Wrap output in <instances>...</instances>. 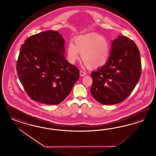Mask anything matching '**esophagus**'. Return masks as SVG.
Returning a JSON list of instances; mask_svg holds the SVG:
<instances>
[{"instance_id":"34e87169","label":"esophagus","mask_w":156,"mask_h":156,"mask_svg":"<svg viewBox=\"0 0 156 156\" xmlns=\"http://www.w3.org/2000/svg\"><path fill=\"white\" fill-rule=\"evenodd\" d=\"M86 74V73L84 71L82 70H80V76H85Z\"/></svg>"}]
</instances>
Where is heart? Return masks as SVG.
Returning <instances> with one entry per match:
<instances>
[{"label":"heart","mask_w":156,"mask_h":156,"mask_svg":"<svg viewBox=\"0 0 156 156\" xmlns=\"http://www.w3.org/2000/svg\"><path fill=\"white\" fill-rule=\"evenodd\" d=\"M67 47L69 61L74 63L81 54L82 59L87 66L98 68L104 65L108 59L110 47L108 41L95 33L79 36Z\"/></svg>","instance_id":"heart-1"}]
</instances>
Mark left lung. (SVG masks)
I'll use <instances>...</instances> for the list:
<instances>
[{
  "mask_svg": "<svg viewBox=\"0 0 156 156\" xmlns=\"http://www.w3.org/2000/svg\"><path fill=\"white\" fill-rule=\"evenodd\" d=\"M141 74V58L137 45L127 37L119 35L112 42L106 64L91 73V93L101 104H119L130 94Z\"/></svg>",
  "mask_w": 156,
  "mask_h": 156,
  "instance_id": "left-lung-1",
  "label": "left lung"
}]
</instances>
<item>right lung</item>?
I'll list each match as a JSON object with an SVG mask.
<instances>
[{
	"mask_svg": "<svg viewBox=\"0 0 156 156\" xmlns=\"http://www.w3.org/2000/svg\"><path fill=\"white\" fill-rule=\"evenodd\" d=\"M65 40L57 31H46L27 38L20 48L16 71L30 98L57 105L70 94L80 70L66 60Z\"/></svg>",
	"mask_w": 156,
	"mask_h": 156,
	"instance_id": "obj_1",
	"label": "right lung"
}]
</instances>
